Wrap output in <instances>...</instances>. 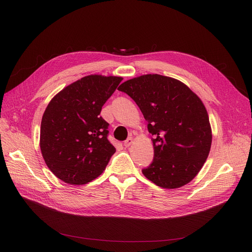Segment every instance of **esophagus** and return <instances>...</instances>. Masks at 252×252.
Listing matches in <instances>:
<instances>
[{"mask_svg": "<svg viewBox=\"0 0 252 252\" xmlns=\"http://www.w3.org/2000/svg\"><path fill=\"white\" fill-rule=\"evenodd\" d=\"M133 142H134V140H133V138H128V139H126V141H125V143H124V145H125V147H129L131 144H133Z\"/></svg>", "mask_w": 252, "mask_h": 252, "instance_id": "1", "label": "esophagus"}]
</instances>
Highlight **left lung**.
<instances>
[{"label": "left lung", "instance_id": "left-lung-1", "mask_svg": "<svg viewBox=\"0 0 252 252\" xmlns=\"http://www.w3.org/2000/svg\"><path fill=\"white\" fill-rule=\"evenodd\" d=\"M118 91L136 102L154 136L153 161L143 175L164 189L190 183L206 161L213 141L201 99L184 83L160 74L128 79Z\"/></svg>", "mask_w": 252, "mask_h": 252}]
</instances>
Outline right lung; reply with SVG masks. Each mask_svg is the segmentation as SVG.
<instances>
[{
    "instance_id": "right-lung-1",
    "label": "right lung",
    "mask_w": 252,
    "mask_h": 252,
    "mask_svg": "<svg viewBox=\"0 0 252 252\" xmlns=\"http://www.w3.org/2000/svg\"><path fill=\"white\" fill-rule=\"evenodd\" d=\"M122 81L121 76L87 75L65 87L48 104L39 147L49 169L66 184L95 180L114 154L107 139L109 125L100 112Z\"/></svg>"
}]
</instances>
